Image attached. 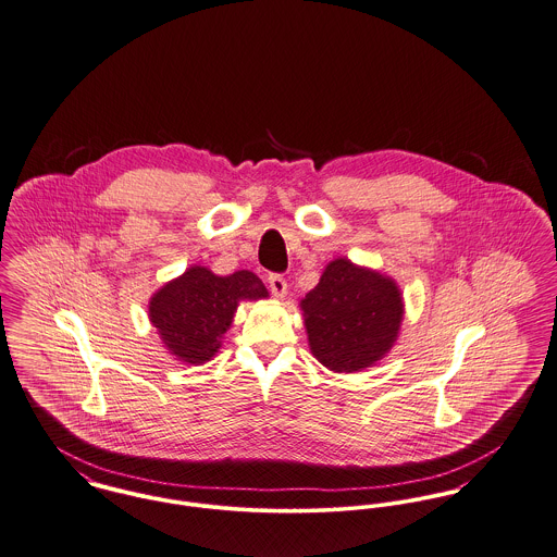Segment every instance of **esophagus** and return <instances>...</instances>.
Listing matches in <instances>:
<instances>
[{
	"instance_id": "34e87169",
	"label": "esophagus",
	"mask_w": 557,
	"mask_h": 557,
	"mask_svg": "<svg viewBox=\"0 0 557 557\" xmlns=\"http://www.w3.org/2000/svg\"><path fill=\"white\" fill-rule=\"evenodd\" d=\"M269 288H271V295L277 297V299H284L286 293H288L286 280H284L282 275H277V273H271V275H269Z\"/></svg>"
}]
</instances>
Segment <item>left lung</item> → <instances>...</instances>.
<instances>
[{"label": "left lung", "mask_w": 557, "mask_h": 557, "mask_svg": "<svg viewBox=\"0 0 557 557\" xmlns=\"http://www.w3.org/2000/svg\"><path fill=\"white\" fill-rule=\"evenodd\" d=\"M300 309L311 354L335 373H354L382 360L398 337L405 313L392 277L347 258L326 264Z\"/></svg>", "instance_id": "1"}]
</instances>
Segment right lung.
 I'll return each instance as SVG.
<instances>
[{"label":"right lung","instance_id":"add662e5","mask_svg":"<svg viewBox=\"0 0 557 557\" xmlns=\"http://www.w3.org/2000/svg\"><path fill=\"white\" fill-rule=\"evenodd\" d=\"M267 297L252 271L222 277L195 264L152 295L148 315L170 354L188 364H203L220 349L237 305Z\"/></svg>","mask_w":557,"mask_h":557}]
</instances>
